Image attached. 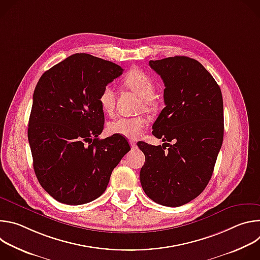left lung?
<instances>
[{"instance_id": "obj_1", "label": "left lung", "mask_w": 260, "mask_h": 260, "mask_svg": "<svg viewBox=\"0 0 260 260\" xmlns=\"http://www.w3.org/2000/svg\"><path fill=\"white\" fill-rule=\"evenodd\" d=\"M123 72L87 53L73 54L46 71L34 91L28 142L41 186L66 205L100 198L129 147L122 138L100 140L101 98Z\"/></svg>"}]
</instances>
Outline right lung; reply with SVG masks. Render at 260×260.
<instances>
[{"instance_id": "add662e5", "label": "right lung", "mask_w": 260, "mask_h": 260, "mask_svg": "<svg viewBox=\"0 0 260 260\" xmlns=\"http://www.w3.org/2000/svg\"><path fill=\"white\" fill-rule=\"evenodd\" d=\"M165 83L166 107L154 122L151 146L140 172L143 190L153 202L180 207L208 185L223 141V101L220 87L193 58L174 56L150 60Z\"/></svg>"}]
</instances>
